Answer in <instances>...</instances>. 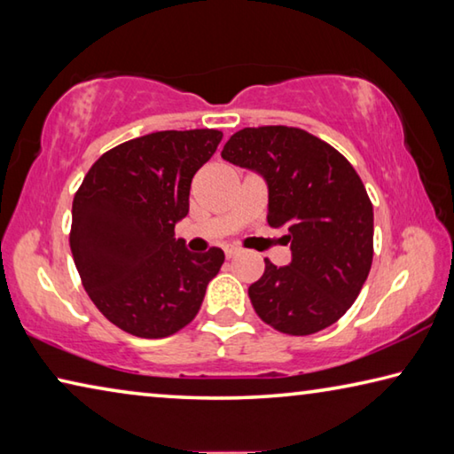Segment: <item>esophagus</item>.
Returning <instances> with one entry per match:
<instances>
[{
	"instance_id": "obj_1",
	"label": "esophagus",
	"mask_w": 454,
	"mask_h": 454,
	"mask_svg": "<svg viewBox=\"0 0 454 454\" xmlns=\"http://www.w3.org/2000/svg\"><path fill=\"white\" fill-rule=\"evenodd\" d=\"M238 252H240V250H238L236 246H224V254H226V258H234V256L238 254Z\"/></svg>"
}]
</instances>
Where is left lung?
Here are the masks:
<instances>
[{
  "label": "left lung",
  "instance_id": "obj_1",
  "mask_svg": "<svg viewBox=\"0 0 454 454\" xmlns=\"http://www.w3.org/2000/svg\"><path fill=\"white\" fill-rule=\"evenodd\" d=\"M222 158L264 176L268 224L286 230L288 266L248 288L266 325L290 336L325 330L347 312L372 264V202L355 168L320 137L288 126L244 128Z\"/></svg>",
  "mask_w": 454,
  "mask_h": 454
}]
</instances>
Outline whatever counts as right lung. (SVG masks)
<instances>
[{
  "label": "right lung",
  "instance_id": "obj_1",
  "mask_svg": "<svg viewBox=\"0 0 454 454\" xmlns=\"http://www.w3.org/2000/svg\"><path fill=\"white\" fill-rule=\"evenodd\" d=\"M220 140L208 128L134 137L102 153L75 192V268L98 310L128 334L166 338L190 325L224 264L216 246L192 254L174 238L192 178Z\"/></svg>",
  "mask_w": 454,
  "mask_h": 454
}]
</instances>
